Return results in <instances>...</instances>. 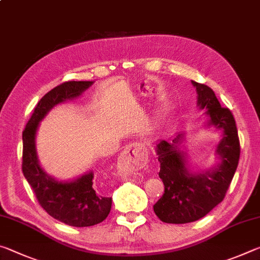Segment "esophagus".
I'll use <instances>...</instances> for the list:
<instances>
[{
    "label": "esophagus",
    "instance_id": "34e87169",
    "mask_svg": "<svg viewBox=\"0 0 260 260\" xmlns=\"http://www.w3.org/2000/svg\"><path fill=\"white\" fill-rule=\"evenodd\" d=\"M148 159L147 150L140 143H133L127 147L119 157L117 162V170L119 173L132 172L141 169Z\"/></svg>",
    "mask_w": 260,
    "mask_h": 260
}]
</instances>
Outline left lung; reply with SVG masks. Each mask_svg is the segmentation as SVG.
Listing matches in <instances>:
<instances>
[{"instance_id": "1", "label": "left lung", "mask_w": 260, "mask_h": 260, "mask_svg": "<svg viewBox=\"0 0 260 260\" xmlns=\"http://www.w3.org/2000/svg\"><path fill=\"white\" fill-rule=\"evenodd\" d=\"M191 83L196 88L197 107L205 111L208 118L205 126L221 132L214 151L219 161L210 169L193 170L188 164L187 152L182 150L184 133L156 143L160 162L158 175L165 190L153 205V211L166 223L196 221L221 203L240 159L239 135L231 110L221 108L210 87L192 80Z\"/></svg>"}]
</instances>
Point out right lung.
Wrapping results in <instances>:
<instances>
[{"label":"right lung","instance_id":"obj_1","mask_svg":"<svg viewBox=\"0 0 260 260\" xmlns=\"http://www.w3.org/2000/svg\"><path fill=\"white\" fill-rule=\"evenodd\" d=\"M94 81H68L55 87L39 101L23 132V173L46 212L73 227H89L102 222L111 210L112 199L94 189V173L88 171L72 180H58L39 162L37 133L40 122L56 105L74 100Z\"/></svg>","mask_w":260,"mask_h":260}]
</instances>
